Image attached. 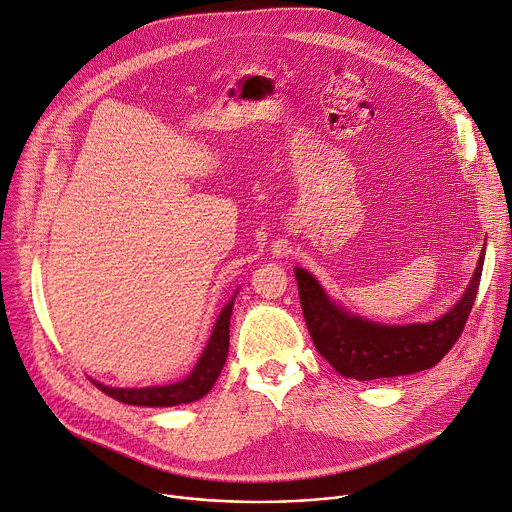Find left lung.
<instances>
[{"mask_svg": "<svg viewBox=\"0 0 512 512\" xmlns=\"http://www.w3.org/2000/svg\"><path fill=\"white\" fill-rule=\"evenodd\" d=\"M482 266L484 250L460 301L435 321L409 325H386L354 315L333 301L305 268L295 266V276L317 352L342 376L364 382L433 368L458 342L476 301Z\"/></svg>", "mask_w": 512, "mask_h": 512, "instance_id": "left-lung-1", "label": "left lung"}]
</instances>
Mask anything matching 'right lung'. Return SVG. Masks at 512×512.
Returning <instances> with one entry per match:
<instances>
[{
	"label": "right lung",
	"instance_id": "add662e5",
	"mask_svg": "<svg viewBox=\"0 0 512 512\" xmlns=\"http://www.w3.org/2000/svg\"><path fill=\"white\" fill-rule=\"evenodd\" d=\"M234 301H236V293L217 315V321L209 335V342L187 378L173 384L144 386V388L107 386L93 378L91 382L101 392L111 396V399L126 405H134V407H175V405H187L203 399V396L213 388L215 380L219 378L227 358V350H230V319H232Z\"/></svg>",
	"mask_w": 512,
	"mask_h": 512
}]
</instances>
